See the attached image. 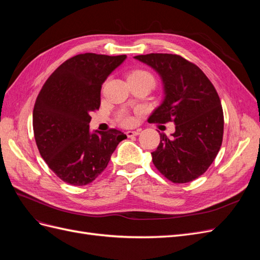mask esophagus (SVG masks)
I'll return each mask as SVG.
<instances>
[{"label": "esophagus", "instance_id": "34e87169", "mask_svg": "<svg viewBox=\"0 0 260 260\" xmlns=\"http://www.w3.org/2000/svg\"><path fill=\"white\" fill-rule=\"evenodd\" d=\"M125 135H127L128 138H132V137H137L140 135V130H136V131H127L125 132Z\"/></svg>", "mask_w": 260, "mask_h": 260}]
</instances>
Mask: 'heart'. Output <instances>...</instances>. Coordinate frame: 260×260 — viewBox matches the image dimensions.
<instances>
[{"label": "heart", "instance_id": "b5f03b06", "mask_svg": "<svg viewBox=\"0 0 260 260\" xmlns=\"http://www.w3.org/2000/svg\"><path fill=\"white\" fill-rule=\"evenodd\" d=\"M142 79V78H147V79H151L154 81V78L153 76L149 74L148 72H145V70H135V72H132L128 79ZM118 121H119L121 124L123 125H132L135 123V118H133L130 114H128L127 112H121L119 115H118Z\"/></svg>", "mask_w": 260, "mask_h": 260}]
</instances>
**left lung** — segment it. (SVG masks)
<instances>
[{"mask_svg": "<svg viewBox=\"0 0 260 260\" xmlns=\"http://www.w3.org/2000/svg\"><path fill=\"white\" fill-rule=\"evenodd\" d=\"M152 67L164 85V100L148 121H172L176 131L160 142L152 158L155 167L174 183L199 178L216 158L223 137V112L215 86L206 75L175 54L138 55Z\"/></svg>", "mask_w": 260, "mask_h": 260, "instance_id": "obj_1", "label": "left lung"}]
</instances>
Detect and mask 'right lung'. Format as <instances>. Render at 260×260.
<instances>
[{"label":"right lung","instance_id":"right-lung-1","mask_svg":"<svg viewBox=\"0 0 260 260\" xmlns=\"http://www.w3.org/2000/svg\"><path fill=\"white\" fill-rule=\"evenodd\" d=\"M125 58L76 55L55 70L39 93L32 114L36 143L50 169L66 183H91L127 139L116 129L89 130L90 113L101 105L102 84Z\"/></svg>","mask_w":260,"mask_h":260}]
</instances>
